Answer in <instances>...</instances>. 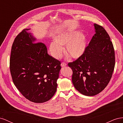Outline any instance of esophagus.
I'll list each match as a JSON object with an SVG mask.
<instances>
[{
    "mask_svg": "<svg viewBox=\"0 0 123 123\" xmlns=\"http://www.w3.org/2000/svg\"><path fill=\"white\" fill-rule=\"evenodd\" d=\"M61 66H62V67H64V66H66V64L65 63V62H62V63H61Z\"/></svg>",
    "mask_w": 123,
    "mask_h": 123,
    "instance_id": "obj_1",
    "label": "esophagus"
}]
</instances>
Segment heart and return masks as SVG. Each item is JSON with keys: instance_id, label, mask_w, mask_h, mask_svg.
<instances>
[{"instance_id": "heart-1", "label": "heart", "mask_w": 123, "mask_h": 123, "mask_svg": "<svg viewBox=\"0 0 123 123\" xmlns=\"http://www.w3.org/2000/svg\"><path fill=\"white\" fill-rule=\"evenodd\" d=\"M87 37L84 33L79 31L63 32L58 34L54 39V42L49 45V50L55 59L61 57L63 48L65 46V52L74 59L81 58L86 48Z\"/></svg>"}]
</instances>
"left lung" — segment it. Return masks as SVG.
<instances>
[{
	"label": "left lung",
	"mask_w": 123,
	"mask_h": 123,
	"mask_svg": "<svg viewBox=\"0 0 123 123\" xmlns=\"http://www.w3.org/2000/svg\"><path fill=\"white\" fill-rule=\"evenodd\" d=\"M95 33L81 58L68 65L73 71L72 82L75 89L86 96H94L107 86L115 66L112 42L104 28L94 24Z\"/></svg>",
	"instance_id": "8db88e82"
}]
</instances>
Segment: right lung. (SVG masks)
Instances as JSON below:
<instances>
[{"mask_svg":"<svg viewBox=\"0 0 123 123\" xmlns=\"http://www.w3.org/2000/svg\"><path fill=\"white\" fill-rule=\"evenodd\" d=\"M30 29H25L12 44L10 69L14 84L23 95L36 103L46 102L54 95L61 62L47 53L44 43H36Z\"/></svg>","mask_w":123,"mask_h":123,"instance_id":"1","label":"right lung"}]
</instances>
